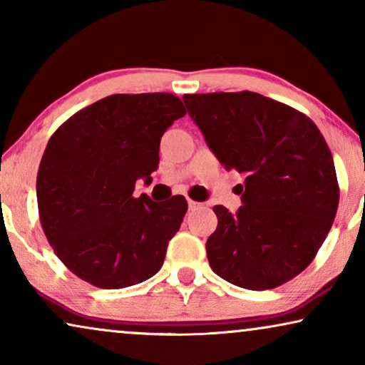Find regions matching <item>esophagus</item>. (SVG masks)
I'll use <instances>...</instances> for the list:
<instances>
[{"label": "esophagus", "mask_w": 365, "mask_h": 365, "mask_svg": "<svg viewBox=\"0 0 365 365\" xmlns=\"http://www.w3.org/2000/svg\"><path fill=\"white\" fill-rule=\"evenodd\" d=\"M187 204H189V209H191V211H196V209H199V207L202 206V204H199V202H196V201H192V199H189Z\"/></svg>", "instance_id": "34e87169"}]
</instances>
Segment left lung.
I'll use <instances>...</instances> for the list:
<instances>
[{
	"instance_id": "left-lung-1",
	"label": "left lung",
	"mask_w": 365,
	"mask_h": 365,
	"mask_svg": "<svg viewBox=\"0 0 365 365\" xmlns=\"http://www.w3.org/2000/svg\"><path fill=\"white\" fill-rule=\"evenodd\" d=\"M182 101L221 164L246 176L236 214L214 206L209 266L251 291L282 286L312 262L336 217L339 184L326 139L306 114L259 93Z\"/></svg>"
}]
</instances>
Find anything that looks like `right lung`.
Returning <instances> with one entry per match:
<instances>
[{"label":"right lung","instance_id":"obj_1","mask_svg":"<svg viewBox=\"0 0 365 365\" xmlns=\"http://www.w3.org/2000/svg\"><path fill=\"white\" fill-rule=\"evenodd\" d=\"M186 114L169 93L113 94L73 114L44 149L38 169L39 221L61 262L101 289L153 277L187 211L184 196H133L151 182L166 129Z\"/></svg>","mask_w":365,"mask_h":365}]
</instances>
